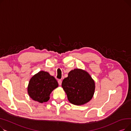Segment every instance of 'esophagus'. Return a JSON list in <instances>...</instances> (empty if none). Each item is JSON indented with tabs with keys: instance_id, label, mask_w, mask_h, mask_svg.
<instances>
[{
	"instance_id": "obj_1",
	"label": "esophagus",
	"mask_w": 131,
	"mask_h": 131,
	"mask_svg": "<svg viewBox=\"0 0 131 131\" xmlns=\"http://www.w3.org/2000/svg\"><path fill=\"white\" fill-rule=\"evenodd\" d=\"M58 84H59V85H61V83H62V81H61V80H58Z\"/></svg>"
}]
</instances>
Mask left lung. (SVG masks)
Instances as JSON below:
<instances>
[{
    "label": "left lung",
    "instance_id": "left-lung-1",
    "mask_svg": "<svg viewBox=\"0 0 131 131\" xmlns=\"http://www.w3.org/2000/svg\"><path fill=\"white\" fill-rule=\"evenodd\" d=\"M61 86L66 92L68 100L75 105H84L93 95L95 83L88 73L81 69L70 71L68 77L62 82Z\"/></svg>",
    "mask_w": 131,
    "mask_h": 131
}]
</instances>
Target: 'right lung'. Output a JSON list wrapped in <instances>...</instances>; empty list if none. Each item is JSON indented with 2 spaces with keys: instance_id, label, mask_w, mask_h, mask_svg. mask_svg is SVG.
<instances>
[{
  "instance_id": "1",
  "label": "right lung",
  "mask_w": 131,
  "mask_h": 131,
  "mask_svg": "<svg viewBox=\"0 0 131 131\" xmlns=\"http://www.w3.org/2000/svg\"><path fill=\"white\" fill-rule=\"evenodd\" d=\"M58 86L53 77L47 72L40 71L30 80L27 92L33 100L42 103L49 100L50 93Z\"/></svg>"
}]
</instances>
